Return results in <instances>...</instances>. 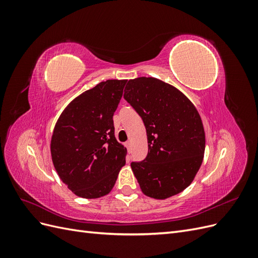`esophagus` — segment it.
<instances>
[{
  "mask_svg": "<svg viewBox=\"0 0 258 258\" xmlns=\"http://www.w3.org/2000/svg\"><path fill=\"white\" fill-rule=\"evenodd\" d=\"M124 145H126V147L128 148V152H130V145H131V143H130V141H128V142H126V144H124Z\"/></svg>",
  "mask_w": 258,
  "mask_h": 258,
  "instance_id": "1",
  "label": "esophagus"
}]
</instances>
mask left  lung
Masks as SVG:
<instances>
[{
  "mask_svg": "<svg viewBox=\"0 0 258 258\" xmlns=\"http://www.w3.org/2000/svg\"><path fill=\"white\" fill-rule=\"evenodd\" d=\"M124 100L141 117L148 153L131 168L148 197L166 199L192 182L206 147L204 124L196 107L183 93L154 77L130 80Z\"/></svg>",
  "mask_w": 258,
  "mask_h": 258,
  "instance_id": "left-lung-1",
  "label": "left lung"
}]
</instances>
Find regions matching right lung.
Masks as SVG:
<instances>
[{
    "label": "right lung",
    "instance_id": "add662e5",
    "mask_svg": "<svg viewBox=\"0 0 258 258\" xmlns=\"http://www.w3.org/2000/svg\"><path fill=\"white\" fill-rule=\"evenodd\" d=\"M127 81L108 80L74 99L54 126L50 143L54 169L69 189L82 198L108 194L126 163L117 142L113 116Z\"/></svg>",
    "mask_w": 258,
    "mask_h": 258
}]
</instances>
